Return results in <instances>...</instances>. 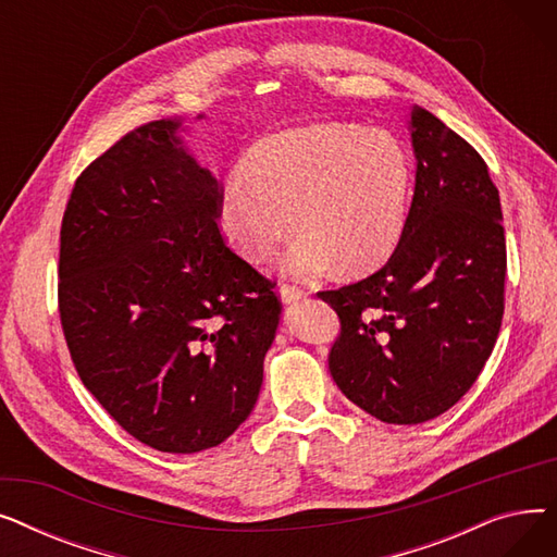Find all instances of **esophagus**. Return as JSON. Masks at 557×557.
I'll return each mask as SVG.
<instances>
[{
	"instance_id": "esophagus-1",
	"label": "esophagus",
	"mask_w": 557,
	"mask_h": 557,
	"mask_svg": "<svg viewBox=\"0 0 557 557\" xmlns=\"http://www.w3.org/2000/svg\"><path fill=\"white\" fill-rule=\"evenodd\" d=\"M305 296H307L305 290L298 288V286H294V284H282V286H280V298H282V302H286V305L300 302Z\"/></svg>"
}]
</instances>
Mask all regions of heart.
<instances>
[{"label": "heart", "mask_w": 557, "mask_h": 557, "mask_svg": "<svg viewBox=\"0 0 557 557\" xmlns=\"http://www.w3.org/2000/svg\"><path fill=\"white\" fill-rule=\"evenodd\" d=\"M411 160L397 137L363 126L320 124L259 139L225 185L221 227L252 261L275 255L294 225L300 237L280 269L315 277L332 269L361 275L384 263L406 223Z\"/></svg>", "instance_id": "1"}]
</instances>
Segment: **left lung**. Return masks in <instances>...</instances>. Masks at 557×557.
<instances>
[{
    "instance_id": "1",
    "label": "left lung",
    "mask_w": 557,
    "mask_h": 557,
    "mask_svg": "<svg viewBox=\"0 0 557 557\" xmlns=\"http://www.w3.org/2000/svg\"><path fill=\"white\" fill-rule=\"evenodd\" d=\"M416 191L399 244L370 277L320 298L341 334V393L388 424L443 416L472 388L504 318L506 234L485 160L435 114L411 108Z\"/></svg>"
}]
</instances>
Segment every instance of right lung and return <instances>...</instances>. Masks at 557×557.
<instances>
[{
	"label": "right lung",
	"mask_w": 557,
	"mask_h": 557,
	"mask_svg": "<svg viewBox=\"0 0 557 557\" xmlns=\"http://www.w3.org/2000/svg\"><path fill=\"white\" fill-rule=\"evenodd\" d=\"M149 122L87 166L61 227L58 311L83 386L139 443L221 445L257 404L282 302L219 230L223 187Z\"/></svg>",
	"instance_id": "add662e5"
}]
</instances>
